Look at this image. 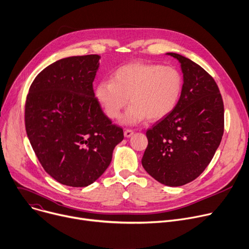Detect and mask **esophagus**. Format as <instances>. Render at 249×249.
<instances>
[{"mask_svg":"<svg viewBox=\"0 0 249 249\" xmlns=\"http://www.w3.org/2000/svg\"><path fill=\"white\" fill-rule=\"evenodd\" d=\"M133 134H134V131L132 130V129H125V131H124V136H125V137L129 138V137H131Z\"/></svg>","mask_w":249,"mask_h":249,"instance_id":"34e87169","label":"esophagus"}]
</instances>
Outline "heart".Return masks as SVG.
I'll list each match as a JSON object with an SVG mask.
<instances>
[{"instance_id": "b5f03b06", "label": "heart", "mask_w": 249, "mask_h": 249, "mask_svg": "<svg viewBox=\"0 0 249 249\" xmlns=\"http://www.w3.org/2000/svg\"><path fill=\"white\" fill-rule=\"evenodd\" d=\"M182 89L183 79L172 66L130 63L116 69L111 80L99 82L95 97L113 120L120 117L130 98L123 122L133 125L146 118L158 121L166 117L176 108Z\"/></svg>"}]
</instances>
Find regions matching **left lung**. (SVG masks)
<instances>
[{"instance_id":"left-lung-1","label":"left lung","mask_w":249,"mask_h":249,"mask_svg":"<svg viewBox=\"0 0 249 249\" xmlns=\"http://www.w3.org/2000/svg\"><path fill=\"white\" fill-rule=\"evenodd\" d=\"M183 89L176 108L146 136V172L167 186H182L199 176L212 160L224 131L222 97L214 79L199 65L176 53Z\"/></svg>"}]
</instances>
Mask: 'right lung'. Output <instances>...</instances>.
Segmentation results:
<instances>
[{
  "mask_svg": "<svg viewBox=\"0 0 249 249\" xmlns=\"http://www.w3.org/2000/svg\"><path fill=\"white\" fill-rule=\"evenodd\" d=\"M99 60L86 55L56 61L37 75L27 95L25 126L33 150L45 171L67 186L92 184L124 138L96 100Z\"/></svg>",
  "mask_w": 249,
  "mask_h": 249,
  "instance_id": "add662e5",
  "label": "right lung"
}]
</instances>
